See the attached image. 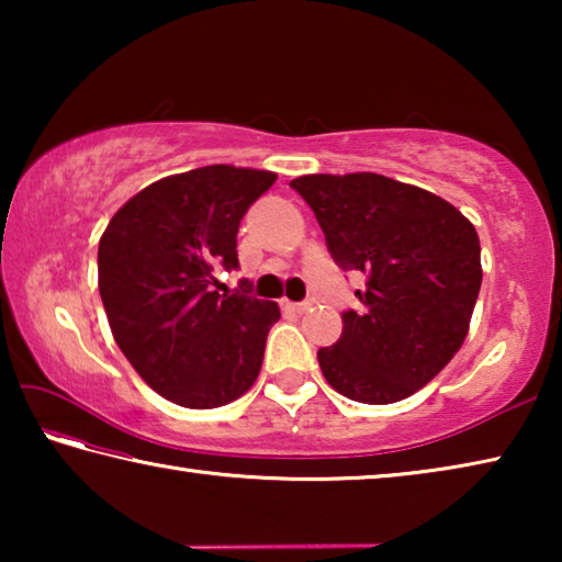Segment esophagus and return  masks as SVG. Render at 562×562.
Masks as SVG:
<instances>
[{
    "label": "esophagus",
    "mask_w": 562,
    "mask_h": 562,
    "mask_svg": "<svg viewBox=\"0 0 562 562\" xmlns=\"http://www.w3.org/2000/svg\"><path fill=\"white\" fill-rule=\"evenodd\" d=\"M282 307L290 310V312H297V315H302V312L312 310V302H290V300H282Z\"/></svg>",
    "instance_id": "esophagus-1"
}]
</instances>
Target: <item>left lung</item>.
Here are the masks:
<instances>
[{"label":"left lung","instance_id":"1","mask_svg":"<svg viewBox=\"0 0 562 562\" xmlns=\"http://www.w3.org/2000/svg\"><path fill=\"white\" fill-rule=\"evenodd\" d=\"M315 211L331 258L367 274L359 312L317 351L331 389L361 404L416 394L469 335L483 270L473 223L429 190L379 173H312L290 183Z\"/></svg>","mask_w":562,"mask_h":562}]
</instances>
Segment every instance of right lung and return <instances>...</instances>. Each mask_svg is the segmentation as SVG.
Returning a JSON list of instances; mask_svg holds the SVG:
<instances>
[{
  "mask_svg": "<svg viewBox=\"0 0 562 562\" xmlns=\"http://www.w3.org/2000/svg\"><path fill=\"white\" fill-rule=\"evenodd\" d=\"M278 173L225 164L160 178L123 203L99 243L111 335L138 376L186 408L235 402L260 374L278 302L213 290L237 268V227Z\"/></svg>",
  "mask_w": 562,
  "mask_h": 562,
  "instance_id": "right-lung-1",
  "label": "right lung"
}]
</instances>
